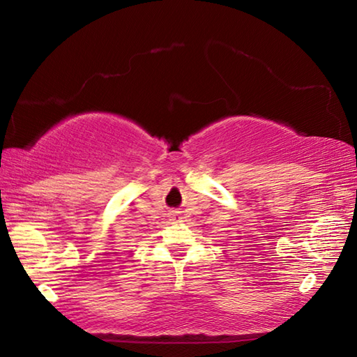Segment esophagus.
Segmentation results:
<instances>
[{
    "label": "esophagus",
    "instance_id": "esophagus-1",
    "mask_svg": "<svg viewBox=\"0 0 357 357\" xmlns=\"http://www.w3.org/2000/svg\"><path fill=\"white\" fill-rule=\"evenodd\" d=\"M173 215H174V219H173V220H178V219H179L178 214H173Z\"/></svg>",
    "mask_w": 357,
    "mask_h": 357
}]
</instances>
